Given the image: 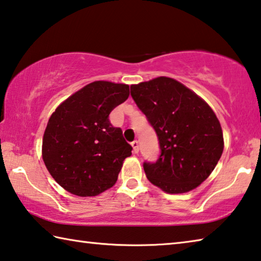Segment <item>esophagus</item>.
<instances>
[{"label": "esophagus", "mask_w": 261, "mask_h": 261, "mask_svg": "<svg viewBox=\"0 0 261 261\" xmlns=\"http://www.w3.org/2000/svg\"><path fill=\"white\" fill-rule=\"evenodd\" d=\"M132 147H133V150L135 153L139 152V141L138 140H134L133 142H132Z\"/></svg>", "instance_id": "34e87169"}]
</instances>
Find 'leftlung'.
Here are the masks:
<instances>
[{"mask_svg":"<svg viewBox=\"0 0 261 261\" xmlns=\"http://www.w3.org/2000/svg\"><path fill=\"white\" fill-rule=\"evenodd\" d=\"M130 95L159 138V160L143 163L149 181L171 194L194 190L223 152L214 111L185 85L164 76L132 85Z\"/></svg>","mask_w":261,"mask_h":261,"instance_id":"obj_1","label":"left lung"}]
</instances>
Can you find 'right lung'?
Wrapping results in <instances>:
<instances>
[{
    "instance_id": "right-lung-1",
    "label": "right lung",
    "mask_w": 261,
    "mask_h": 261,
    "mask_svg": "<svg viewBox=\"0 0 261 261\" xmlns=\"http://www.w3.org/2000/svg\"><path fill=\"white\" fill-rule=\"evenodd\" d=\"M128 96L127 84L96 81L50 115L42 139V160L55 181L71 194L95 196L117 181L133 148L109 117Z\"/></svg>"
}]
</instances>
